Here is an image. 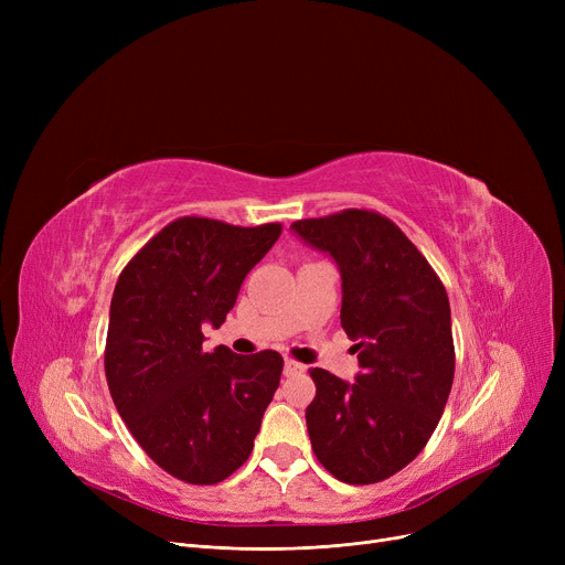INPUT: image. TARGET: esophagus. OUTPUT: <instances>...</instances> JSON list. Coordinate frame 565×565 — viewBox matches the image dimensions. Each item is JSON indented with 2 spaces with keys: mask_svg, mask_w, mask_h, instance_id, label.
<instances>
[{
  "mask_svg": "<svg viewBox=\"0 0 565 565\" xmlns=\"http://www.w3.org/2000/svg\"><path fill=\"white\" fill-rule=\"evenodd\" d=\"M307 371V366L305 364H300V362H295V360H286V364H284V375H300V373H305Z\"/></svg>",
  "mask_w": 565,
  "mask_h": 565,
  "instance_id": "34e87169",
  "label": "esophagus"
}]
</instances>
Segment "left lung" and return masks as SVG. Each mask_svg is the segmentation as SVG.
I'll return each instance as SVG.
<instances>
[{
    "label": "left lung",
    "mask_w": 565,
    "mask_h": 565,
    "mask_svg": "<svg viewBox=\"0 0 565 565\" xmlns=\"http://www.w3.org/2000/svg\"><path fill=\"white\" fill-rule=\"evenodd\" d=\"M305 243L341 273V328L358 341L352 384L311 369L316 398L307 428L318 462L334 479L369 486L417 458L449 401L456 350L447 288L426 256L390 220L348 211L292 222Z\"/></svg>",
    "instance_id": "1"
}]
</instances>
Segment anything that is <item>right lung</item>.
I'll list each match as a JSON object with an SVG mask.
<instances>
[{
	"label": "right lung",
	"mask_w": 565,
	"mask_h": 565,
	"mask_svg": "<svg viewBox=\"0 0 565 565\" xmlns=\"http://www.w3.org/2000/svg\"><path fill=\"white\" fill-rule=\"evenodd\" d=\"M281 224L178 217L118 275L105 375L139 447L178 481L215 486L243 467L284 371L281 354L203 348V322L226 320L247 273Z\"/></svg>",
	"instance_id": "1"
}]
</instances>
